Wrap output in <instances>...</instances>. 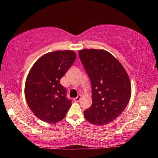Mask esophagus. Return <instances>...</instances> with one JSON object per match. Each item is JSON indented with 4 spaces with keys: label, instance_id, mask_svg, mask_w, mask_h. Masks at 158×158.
<instances>
[{
    "label": "esophagus",
    "instance_id": "1",
    "mask_svg": "<svg viewBox=\"0 0 158 158\" xmlns=\"http://www.w3.org/2000/svg\"><path fill=\"white\" fill-rule=\"evenodd\" d=\"M81 97H82L81 95H78V96H77L76 98H73V100H74V101H75V102H79L80 100H81Z\"/></svg>",
    "mask_w": 158,
    "mask_h": 158
}]
</instances>
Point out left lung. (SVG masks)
I'll list each match as a JSON object with an SVG mask.
<instances>
[{
    "label": "left lung",
    "instance_id": "left-lung-1",
    "mask_svg": "<svg viewBox=\"0 0 158 158\" xmlns=\"http://www.w3.org/2000/svg\"><path fill=\"white\" fill-rule=\"evenodd\" d=\"M79 57L89 77L92 105L84 111L88 122L103 125L124 111L131 96V83L122 64L103 49H82Z\"/></svg>",
    "mask_w": 158,
    "mask_h": 158
}]
</instances>
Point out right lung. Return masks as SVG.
Segmentation results:
<instances>
[{"mask_svg": "<svg viewBox=\"0 0 158 158\" xmlns=\"http://www.w3.org/2000/svg\"><path fill=\"white\" fill-rule=\"evenodd\" d=\"M76 59L72 50L56 51L41 57L29 71L25 84V97L30 109L43 122L63 119L72 101L60 83Z\"/></svg>", "mask_w": 158, "mask_h": 158, "instance_id": "right-lung-1", "label": "right lung"}]
</instances>
